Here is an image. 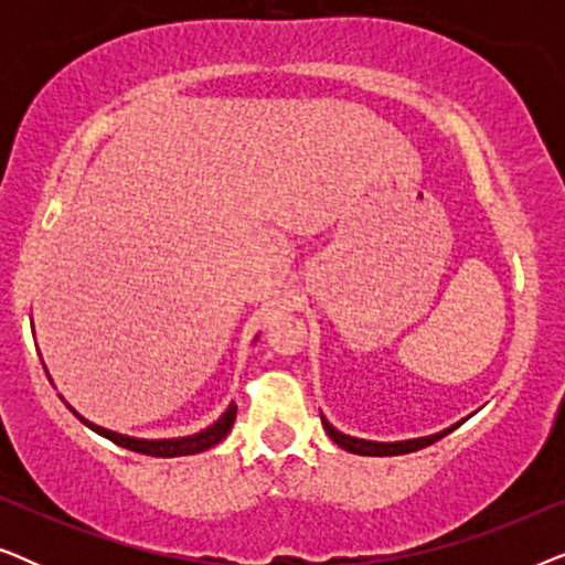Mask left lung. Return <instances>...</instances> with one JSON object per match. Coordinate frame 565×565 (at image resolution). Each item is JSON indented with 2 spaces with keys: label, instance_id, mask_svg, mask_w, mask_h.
<instances>
[{
  "label": "left lung",
  "instance_id": "8db88e82",
  "mask_svg": "<svg viewBox=\"0 0 565 565\" xmlns=\"http://www.w3.org/2000/svg\"><path fill=\"white\" fill-rule=\"evenodd\" d=\"M321 422H323V429H327V435H329L331 439H334V443H337L339 447H344L347 452H354V455H377V458H383V455H406V452L422 450V447L437 443L439 437L450 435V431H452L455 427H458V424H455V427L437 431V435L419 437V439H404V443H370V439H358V437L342 435V431L331 427V424H329L327 419H323V416H321Z\"/></svg>",
  "mask_w": 565,
  "mask_h": 565
}]
</instances>
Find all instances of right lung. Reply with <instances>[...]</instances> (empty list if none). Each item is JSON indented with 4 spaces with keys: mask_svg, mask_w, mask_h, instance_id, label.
Listing matches in <instances>:
<instances>
[{
    "mask_svg": "<svg viewBox=\"0 0 565 565\" xmlns=\"http://www.w3.org/2000/svg\"><path fill=\"white\" fill-rule=\"evenodd\" d=\"M68 406V404H66ZM72 408V406H68ZM74 412V408H72ZM76 419L82 424H87L92 431H97V435H103L110 439V443L126 447V450H134V452H141V455H151V458H180V455H195V452H203V450H211L213 445H218L223 437L228 435L231 427H234V419H236V406L231 404L226 412L218 422H213L211 427L198 431V435H190V437H174V439H136V437H128V435H118V431H110L105 427H97V424H92L89 419H84L79 412H74Z\"/></svg>",
    "mask_w": 565,
    "mask_h": 565,
    "instance_id": "1",
    "label": "right lung"
}]
</instances>
